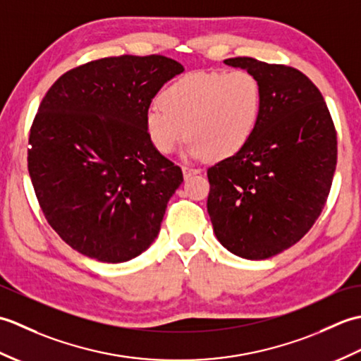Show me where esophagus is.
I'll list each match as a JSON object with an SVG mask.
<instances>
[{"mask_svg":"<svg viewBox=\"0 0 361 361\" xmlns=\"http://www.w3.org/2000/svg\"><path fill=\"white\" fill-rule=\"evenodd\" d=\"M181 169H183V175H185V178H189L190 175L202 172V169H195V167H189V166H183Z\"/></svg>","mask_w":361,"mask_h":361,"instance_id":"esophagus-1","label":"esophagus"}]
</instances>
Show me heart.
<instances>
[{
    "label": "heart",
    "mask_w": 361,
    "mask_h": 361,
    "mask_svg": "<svg viewBox=\"0 0 361 361\" xmlns=\"http://www.w3.org/2000/svg\"><path fill=\"white\" fill-rule=\"evenodd\" d=\"M264 101L262 82L250 71L190 73L161 91L145 113V133L164 155L188 135V155L226 159L256 135Z\"/></svg>",
    "instance_id": "heart-1"
}]
</instances>
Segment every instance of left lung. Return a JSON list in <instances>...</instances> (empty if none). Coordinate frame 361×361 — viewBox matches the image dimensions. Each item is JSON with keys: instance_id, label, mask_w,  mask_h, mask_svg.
Masks as SVG:
<instances>
[{"instance_id": "1", "label": "left lung", "mask_w": 361, "mask_h": 361, "mask_svg": "<svg viewBox=\"0 0 361 361\" xmlns=\"http://www.w3.org/2000/svg\"><path fill=\"white\" fill-rule=\"evenodd\" d=\"M264 85L262 119L250 144L208 169L214 233L235 256L268 259L310 231L336 167V130L307 75L251 57L226 59Z\"/></svg>"}]
</instances>
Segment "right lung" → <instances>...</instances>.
<instances>
[{
  "label": "right lung",
  "mask_w": 361,
  "mask_h": 361,
  "mask_svg": "<svg viewBox=\"0 0 361 361\" xmlns=\"http://www.w3.org/2000/svg\"><path fill=\"white\" fill-rule=\"evenodd\" d=\"M183 71L157 54L105 57L66 71L44 94L27 171L44 219L80 255L127 262L158 235L183 172L153 147L144 119Z\"/></svg>",
  "instance_id": "right-lung-1"
}]
</instances>
